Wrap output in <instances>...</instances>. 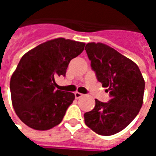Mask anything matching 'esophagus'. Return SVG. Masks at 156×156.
Segmentation results:
<instances>
[{
    "instance_id": "34e87169",
    "label": "esophagus",
    "mask_w": 156,
    "mask_h": 156,
    "mask_svg": "<svg viewBox=\"0 0 156 156\" xmlns=\"http://www.w3.org/2000/svg\"><path fill=\"white\" fill-rule=\"evenodd\" d=\"M74 95H75V98H79L83 96V94H81V93H78V92H76V93L74 94Z\"/></svg>"
}]
</instances>
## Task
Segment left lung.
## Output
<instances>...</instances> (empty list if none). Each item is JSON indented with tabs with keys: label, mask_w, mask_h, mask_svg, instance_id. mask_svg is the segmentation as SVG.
<instances>
[{
	"label": "left lung",
	"mask_w": 156,
	"mask_h": 156,
	"mask_svg": "<svg viewBox=\"0 0 156 156\" xmlns=\"http://www.w3.org/2000/svg\"><path fill=\"white\" fill-rule=\"evenodd\" d=\"M85 50L98 82L109 92L110 100L95 99V107L84 114L86 125L101 135L123 130L137 116L143 105L144 80L136 63L101 42H89Z\"/></svg>",
	"instance_id": "8db88e82"
}]
</instances>
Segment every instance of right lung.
I'll return each mask as SVG.
<instances>
[{
	"instance_id": "right-lung-1",
	"label": "right lung",
	"mask_w": 156,
	"mask_h": 156,
	"mask_svg": "<svg viewBox=\"0 0 156 156\" xmlns=\"http://www.w3.org/2000/svg\"><path fill=\"white\" fill-rule=\"evenodd\" d=\"M84 46L59 37L38 45L21 58L12 75L10 89L16 114L28 127L48 130L61 123L75 96L56 90L54 78L66 75L70 61Z\"/></svg>"
}]
</instances>
